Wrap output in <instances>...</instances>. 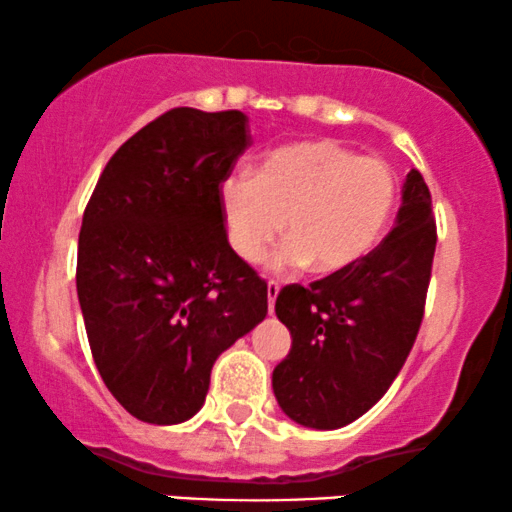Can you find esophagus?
Masks as SVG:
<instances>
[{"instance_id":"esophagus-1","label":"esophagus","mask_w":512,"mask_h":512,"mask_svg":"<svg viewBox=\"0 0 512 512\" xmlns=\"http://www.w3.org/2000/svg\"><path fill=\"white\" fill-rule=\"evenodd\" d=\"M281 293V286H278L276 281H269L267 283V300H269V312L274 314V304H276V297Z\"/></svg>"}]
</instances>
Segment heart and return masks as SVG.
Masks as SVG:
<instances>
[{
  "instance_id": "heart-1",
  "label": "heart",
  "mask_w": 512,
  "mask_h": 512,
  "mask_svg": "<svg viewBox=\"0 0 512 512\" xmlns=\"http://www.w3.org/2000/svg\"><path fill=\"white\" fill-rule=\"evenodd\" d=\"M394 198L390 165L328 139L276 148L255 179L236 172L219 186L226 236L243 260H260L286 226L290 238L269 257L276 274L309 264L316 274H338L357 264L383 236Z\"/></svg>"
}]
</instances>
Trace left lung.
<instances>
[{
    "instance_id": "obj_1",
    "label": "left lung",
    "mask_w": 512,
    "mask_h": 512,
    "mask_svg": "<svg viewBox=\"0 0 512 512\" xmlns=\"http://www.w3.org/2000/svg\"><path fill=\"white\" fill-rule=\"evenodd\" d=\"M435 245L430 189L411 170L392 231L378 248L309 288L278 293L276 316L293 345L271 385L288 418L338 430L390 390L423 321Z\"/></svg>"
}]
</instances>
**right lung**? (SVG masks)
I'll list each match as a JSON object with an SVG mask.
<instances>
[{
    "label": "right lung",
    "instance_id": "1",
    "mask_svg": "<svg viewBox=\"0 0 512 512\" xmlns=\"http://www.w3.org/2000/svg\"><path fill=\"white\" fill-rule=\"evenodd\" d=\"M250 146L241 111L172 108L122 144L82 217L77 297L103 383L134 418L196 416L219 354L267 316L226 238L219 186Z\"/></svg>",
    "mask_w": 512,
    "mask_h": 512
}]
</instances>
